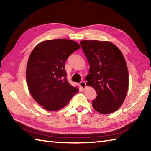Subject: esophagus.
Returning <instances> with one entry per match:
<instances>
[{
  "label": "esophagus",
  "mask_w": 151,
  "mask_h": 151,
  "mask_svg": "<svg viewBox=\"0 0 151 151\" xmlns=\"http://www.w3.org/2000/svg\"><path fill=\"white\" fill-rule=\"evenodd\" d=\"M79 86H80L82 88H85V87L86 86V83L85 81H81V83H79Z\"/></svg>",
  "instance_id": "esophagus-1"
}]
</instances>
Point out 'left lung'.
Segmentation results:
<instances>
[{"label":"left lung","mask_w":151,"mask_h":151,"mask_svg":"<svg viewBox=\"0 0 151 151\" xmlns=\"http://www.w3.org/2000/svg\"><path fill=\"white\" fill-rule=\"evenodd\" d=\"M80 43L90 65L86 84L97 94L92 102L94 109L101 114L115 112L123 103L129 88V72L121 51L109 41Z\"/></svg>","instance_id":"left-lung-1"}]
</instances>
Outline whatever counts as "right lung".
<instances>
[{"label": "right lung", "mask_w": 151, "mask_h": 151, "mask_svg": "<svg viewBox=\"0 0 151 151\" xmlns=\"http://www.w3.org/2000/svg\"><path fill=\"white\" fill-rule=\"evenodd\" d=\"M80 47L74 40H48L30 53L26 70L28 87L32 98L47 111L63 108L79 91L68 83L65 63Z\"/></svg>", "instance_id": "add662e5"}]
</instances>
